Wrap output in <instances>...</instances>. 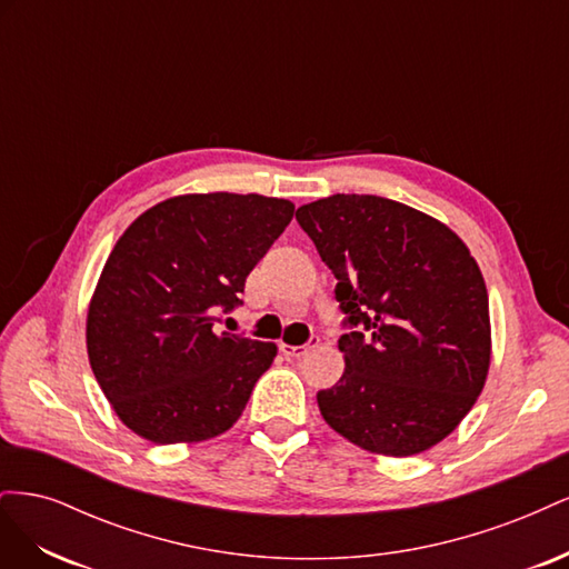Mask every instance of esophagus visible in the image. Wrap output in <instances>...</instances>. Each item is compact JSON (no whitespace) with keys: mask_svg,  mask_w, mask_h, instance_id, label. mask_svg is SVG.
I'll use <instances>...</instances> for the list:
<instances>
[{"mask_svg":"<svg viewBox=\"0 0 569 569\" xmlns=\"http://www.w3.org/2000/svg\"><path fill=\"white\" fill-rule=\"evenodd\" d=\"M318 337H311L306 343H301V347H291V343H282L280 351L287 356V358H303L308 351L318 347Z\"/></svg>","mask_w":569,"mask_h":569,"instance_id":"1","label":"esophagus"}]
</instances>
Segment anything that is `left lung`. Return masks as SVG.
<instances>
[{"label":"left lung","instance_id":"1","mask_svg":"<svg viewBox=\"0 0 569 569\" xmlns=\"http://www.w3.org/2000/svg\"><path fill=\"white\" fill-rule=\"evenodd\" d=\"M337 278L341 380L318 391L335 432L406 458L449 437L491 360L489 295L462 239L406 203L332 194L297 211Z\"/></svg>","mask_w":569,"mask_h":569}]
</instances>
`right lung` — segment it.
<instances>
[{"mask_svg":"<svg viewBox=\"0 0 569 569\" xmlns=\"http://www.w3.org/2000/svg\"><path fill=\"white\" fill-rule=\"evenodd\" d=\"M295 216L261 194H184L118 239L88 311V356L116 416L153 443L218 437L278 347L216 330Z\"/></svg>","mask_w":569,"mask_h":569,"instance_id":"add662e5","label":"right lung"}]
</instances>
